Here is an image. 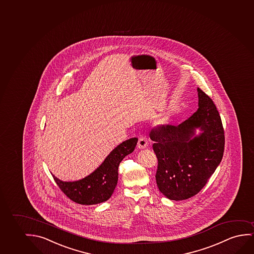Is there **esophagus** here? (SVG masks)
Segmentation results:
<instances>
[{
  "mask_svg": "<svg viewBox=\"0 0 254 254\" xmlns=\"http://www.w3.org/2000/svg\"><path fill=\"white\" fill-rule=\"evenodd\" d=\"M148 146V141L145 136H140L139 140H138V143H137V147L139 149H145Z\"/></svg>",
  "mask_w": 254,
  "mask_h": 254,
  "instance_id": "obj_1",
  "label": "esophagus"
}]
</instances>
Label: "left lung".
Returning a JSON list of instances; mask_svg holds the SVG:
<instances>
[{"mask_svg": "<svg viewBox=\"0 0 254 254\" xmlns=\"http://www.w3.org/2000/svg\"><path fill=\"white\" fill-rule=\"evenodd\" d=\"M198 109L177 125L151 129L150 139L157 157V187L171 200L195 196L207 183L225 150L221 118L213 101L197 88ZM201 132L195 135V129Z\"/></svg>", "mask_w": 254, "mask_h": 254, "instance_id": "left-lung-1", "label": "left lung"}]
</instances>
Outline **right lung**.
I'll return each instance as SVG.
<instances>
[{
    "label": "right lung",
    "instance_id": "right-lung-1",
    "mask_svg": "<svg viewBox=\"0 0 254 254\" xmlns=\"http://www.w3.org/2000/svg\"><path fill=\"white\" fill-rule=\"evenodd\" d=\"M137 138L126 140L108 155L91 174L74 182H64L52 174L62 191L69 199L80 204H97L111 197L118 180V166L127 155L135 150Z\"/></svg>",
    "mask_w": 254,
    "mask_h": 254
}]
</instances>
